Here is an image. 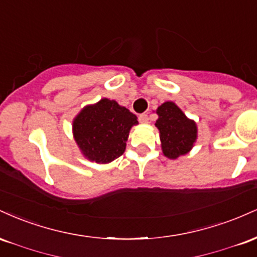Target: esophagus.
Instances as JSON below:
<instances>
[{"instance_id":"esophagus-1","label":"esophagus","mask_w":257,"mask_h":257,"mask_svg":"<svg viewBox=\"0 0 257 257\" xmlns=\"http://www.w3.org/2000/svg\"><path fill=\"white\" fill-rule=\"evenodd\" d=\"M139 120H140L141 123H147V122H149V114L141 113L140 116H139Z\"/></svg>"}]
</instances>
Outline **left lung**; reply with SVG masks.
<instances>
[{"instance_id": "obj_1", "label": "left lung", "mask_w": 257, "mask_h": 257, "mask_svg": "<svg viewBox=\"0 0 257 257\" xmlns=\"http://www.w3.org/2000/svg\"><path fill=\"white\" fill-rule=\"evenodd\" d=\"M156 126L159 131L162 151L166 157L176 159L188 153L197 140V124L173 101H167L157 108Z\"/></svg>"}]
</instances>
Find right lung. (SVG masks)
Here are the masks:
<instances>
[{
	"label": "right lung",
	"instance_id": "obj_1",
	"mask_svg": "<svg viewBox=\"0 0 257 257\" xmlns=\"http://www.w3.org/2000/svg\"><path fill=\"white\" fill-rule=\"evenodd\" d=\"M135 124L138 118L134 113L105 98L81 110L73 119L72 132L85 158L106 164L123 155L129 132Z\"/></svg>",
	"mask_w": 257,
	"mask_h": 257
}]
</instances>
